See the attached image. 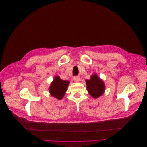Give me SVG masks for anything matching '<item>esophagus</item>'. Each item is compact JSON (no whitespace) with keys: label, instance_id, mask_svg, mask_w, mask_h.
Returning <instances> with one entry per match:
<instances>
[{"label":"esophagus","instance_id":"esophagus-1","mask_svg":"<svg viewBox=\"0 0 147 147\" xmlns=\"http://www.w3.org/2000/svg\"><path fill=\"white\" fill-rule=\"evenodd\" d=\"M74 80L76 82H79V80H80V77H79V76H75L74 78Z\"/></svg>","mask_w":147,"mask_h":147}]
</instances>
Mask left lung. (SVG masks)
<instances>
[{"mask_svg":"<svg viewBox=\"0 0 147 147\" xmlns=\"http://www.w3.org/2000/svg\"><path fill=\"white\" fill-rule=\"evenodd\" d=\"M87 89L90 95L97 98L102 95L105 90L104 83L96 74L91 76L89 80H86Z\"/></svg>","mask_w":147,"mask_h":147,"instance_id":"8db88e82","label":"left lung"}]
</instances>
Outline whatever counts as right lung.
Masks as SVG:
<instances>
[{"label":"right lung","instance_id":"right-lung-1","mask_svg":"<svg viewBox=\"0 0 147 147\" xmlns=\"http://www.w3.org/2000/svg\"><path fill=\"white\" fill-rule=\"evenodd\" d=\"M69 84V81L63 80L59 76H55L49 87L51 96L58 100H61L65 95Z\"/></svg>","mask_w":147,"mask_h":147}]
</instances>
